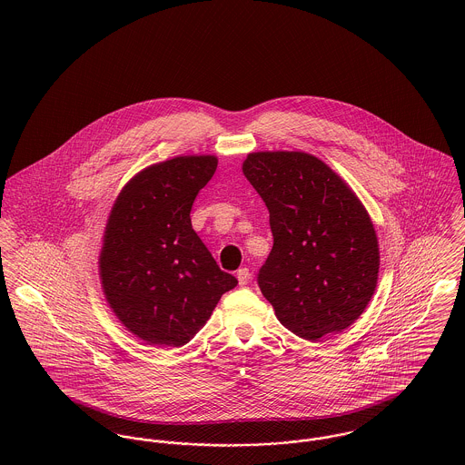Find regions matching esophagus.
Listing matches in <instances>:
<instances>
[{"mask_svg": "<svg viewBox=\"0 0 465 465\" xmlns=\"http://www.w3.org/2000/svg\"><path fill=\"white\" fill-rule=\"evenodd\" d=\"M236 277H238L240 286H245V284H249V281H251V270H249L247 266H243V268H240V270H238Z\"/></svg>", "mask_w": 465, "mask_h": 465, "instance_id": "esophagus-1", "label": "esophagus"}]
</instances>
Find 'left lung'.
Masks as SVG:
<instances>
[{
    "mask_svg": "<svg viewBox=\"0 0 465 465\" xmlns=\"http://www.w3.org/2000/svg\"><path fill=\"white\" fill-rule=\"evenodd\" d=\"M243 173L270 213L273 247L258 284L279 322L304 340L349 328L378 284L371 216L315 155L254 152Z\"/></svg>",
    "mask_w": 465,
    "mask_h": 465,
    "instance_id": "8db88e82",
    "label": "left lung"
}]
</instances>
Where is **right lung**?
Listing matches in <instances>:
<instances>
[{"mask_svg": "<svg viewBox=\"0 0 465 465\" xmlns=\"http://www.w3.org/2000/svg\"><path fill=\"white\" fill-rule=\"evenodd\" d=\"M214 155L152 164L127 183L107 220L100 254L105 299L148 345L181 347L238 279L216 265L192 227V205L216 172Z\"/></svg>", "mask_w": 465, "mask_h": 465, "instance_id": "1", "label": "right lung"}]
</instances>
